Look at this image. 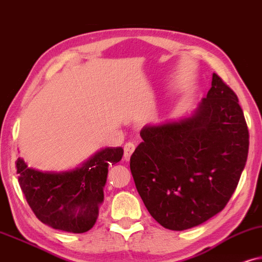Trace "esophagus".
<instances>
[{
  "label": "esophagus",
  "mask_w": 262,
  "mask_h": 262,
  "mask_svg": "<svg viewBox=\"0 0 262 262\" xmlns=\"http://www.w3.org/2000/svg\"><path fill=\"white\" fill-rule=\"evenodd\" d=\"M135 149V145L133 144V142H127V144L124 145V159L125 160H129V158H130L132 153L134 152Z\"/></svg>",
  "instance_id": "esophagus-1"
}]
</instances>
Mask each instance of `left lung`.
<instances>
[{
    "label": "left lung",
    "mask_w": 262,
    "mask_h": 262,
    "mask_svg": "<svg viewBox=\"0 0 262 262\" xmlns=\"http://www.w3.org/2000/svg\"><path fill=\"white\" fill-rule=\"evenodd\" d=\"M140 137L130 171L160 225L182 231L226 206L245 169L249 133L236 93L215 73L191 116L145 125Z\"/></svg>",
    "instance_id": "left-lung-1"
}]
</instances>
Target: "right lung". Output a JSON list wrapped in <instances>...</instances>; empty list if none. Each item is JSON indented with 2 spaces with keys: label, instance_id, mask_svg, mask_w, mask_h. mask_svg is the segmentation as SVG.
I'll use <instances>...</instances> for the list:
<instances>
[{
  "label": "right lung",
  "instance_id": "obj_1",
  "mask_svg": "<svg viewBox=\"0 0 262 262\" xmlns=\"http://www.w3.org/2000/svg\"><path fill=\"white\" fill-rule=\"evenodd\" d=\"M123 148L100 149L81 166L62 172L39 171L16 160L19 184L27 204L41 223L56 230L82 233L98 218L107 167L122 159Z\"/></svg>",
  "mask_w": 262,
  "mask_h": 262
}]
</instances>
